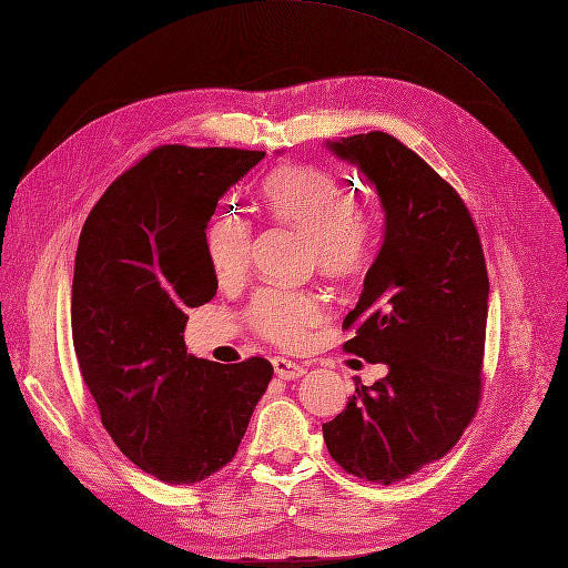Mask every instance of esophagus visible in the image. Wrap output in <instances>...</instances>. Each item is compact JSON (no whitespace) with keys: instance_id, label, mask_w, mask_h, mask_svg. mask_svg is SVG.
<instances>
[{"instance_id":"34e87169","label":"esophagus","mask_w":568,"mask_h":568,"mask_svg":"<svg viewBox=\"0 0 568 568\" xmlns=\"http://www.w3.org/2000/svg\"><path fill=\"white\" fill-rule=\"evenodd\" d=\"M272 367H274V374H277L280 379H284V382L301 379V376L305 374L303 365L294 363V359H286V357H274L272 359Z\"/></svg>"}]
</instances>
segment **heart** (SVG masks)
<instances>
[{"label":"heart","instance_id":"1","mask_svg":"<svg viewBox=\"0 0 568 568\" xmlns=\"http://www.w3.org/2000/svg\"><path fill=\"white\" fill-rule=\"evenodd\" d=\"M274 220L313 239L317 265L329 274H353L367 263L376 236L374 213L351 199L338 178L315 165H288L263 184ZM251 225L236 213H220L205 230V257L220 282L242 280L251 263ZM326 311L313 291L263 288L248 307L257 334L282 348H301Z\"/></svg>","mask_w":568,"mask_h":568}]
</instances>
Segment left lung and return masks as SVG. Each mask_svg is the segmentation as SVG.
<instances>
[{
  "instance_id": "left-lung-1",
  "label": "left lung",
  "mask_w": 568,
  "mask_h": 568,
  "mask_svg": "<svg viewBox=\"0 0 568 568\" xmlns=\"http://www.w3.org/2000/svg\"><path fill=\"white\" fill-rule=\"evenodd\" d=\"M376 189L384 242L357 305L343 320L348 353L388 374L355 386L322 426L329 455L372 484H393L440 459L471 422L480 395L488 272L459 194L386 132L326 140Z\"/></svg>"
}]
</instances>
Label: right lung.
<instances>
[{"label": "right lung", "instance_id": "1", "mask_svg": "<svg viewBox=\"0 0 568 568\" xmlns=\"http://www.w3.org/2000/svg\"><path fill=\"white\" fill-rule=\"evenodd\" d=\"M263 151L153 149L99 199L73 277V346L101 424L130 462L173 486L213 476L236 455L272 365L186 355L189 307L217 277L205 230L227 189Z\"/></svg>", "mask_w": 568, "mask_h": 568}]
</instances>
